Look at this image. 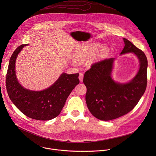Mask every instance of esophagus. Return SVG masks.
<instances>
[{"mask_svg":"<svg viewBox=\"0 0 156 156\" xmlns=\"http://www.w3.org/2000/svg\"><path fill=\"white\" fill-rule=\"evenodd\" d=\"M79 80H80V82H82V81H83V73H80V74H79Z\"/></svg>","mask_w":156,"mask_h":156,"instance_id":"34e87169","label":"esophagus"}]
</instances>
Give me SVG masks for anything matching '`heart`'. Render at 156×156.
<instances>
[{
	"label": "heart",
	"instance_id": "heart-1",
	"mask_svg": "<svg viewBox=\"0 0 156 156\" xmlns=\"http://www.w3.org/2000/svg\"><path fill=\"white\" fill-rule=\"evenodd\" d=\"M109 48L107 46L99 43H94L76 51L74 53V59H71L70 62L73 66H77V62H82L89 60V62L104 58L108 54Z\"/></svg>",
	"mask_w": 156,
	"mask_h": 156
}]
</instances>
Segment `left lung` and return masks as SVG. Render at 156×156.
<instances>
[{
	"instance_id": "obj_1",
	"label": "left lung",
	"mask_w": 156,
	"mask_h": 156,
	"mask_svg": "<svg viewBox=\"0 0 156 156\" xmlns=\"http://www.w3.org/2000/svg\"><path fill=\"white\" fill-rule=\"evenodd\" d=\"M125 46L120 55L132 53L139 61V68L127 83H119L112 77L115 58L92 65L85 72L83 83L87 91L85 100L93 116L102 121L121 117L131 111L144 94L147 83L148 61L145 53L130 41L123 38Z\"/></svg>"
}]
</instances>
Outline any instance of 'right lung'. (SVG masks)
I'll use <instances>...</instances> for the list:
<instances>
[{
  "label": "right lung",
  "instance_id": "1",
  "mask_svg": "<svg viewBox=\"0 0 156 156\" xmlns=\"http://www.w3.org/2000/svg\"><path fill=\"white\" fill-rule=\"evenodd\" d=\"M27 45L18 47L9 59L6 77V90L11 101L26 116L40 121L50 120L59 115L68 97L79 83V74L63 73L53 85L42 90L24 88L17 79L16 61L23 47Z\"/></svg>",
  "mask_w": 156,
  "mask_h": 156
}]
</instances>
